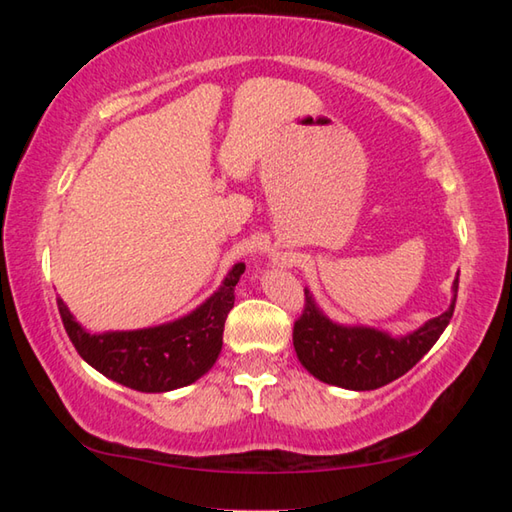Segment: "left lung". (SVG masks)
Segmentation results:
<instances>
[{
    "label": "left lung",
    "mask_w": 512,
    "mask_h": 512,
    "mask_svg": "<svg viewBox=\"0 0 512 512\" xmlns=\"http://www.w3.org/2000/svg\"><path fill=\"white\" fill-rule=\"evenodd\" d=\"M454 300L445 314L431 318L413 334L393 339L372 327L336 325L320 311L305 289V309L293 323V348L302 366L325 384L348 391H375L402 377L427 354L454 316Z\"/></svg>",
    "instance_id": "1"
}]
</instances>
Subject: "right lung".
<instances>
[{"instance_id": "right-lung-1", "label": "right lung", "mask_w": 512, "mask_h": 512, "mask_svg": "<svg viewBox=\"0 0 512 512\" xmlns=\"http://www.w3.org/2000/svg\"><path fill=\"white\" fill-rule=\"evenodd\" d=\"M244 268L237 264L210 300L169 325L88 334L60 298L58 311L76 352L101 375L142 393H167L203 377L219 359L223 325L235 307V287Z\"/></svg>"}]
</instances>
